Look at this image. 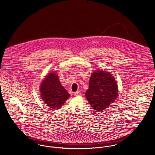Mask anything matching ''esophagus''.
I'll return each mask as SVG.
<instances>
[{"mask_svg":"<svg viewBox=\"0 0 155 155\" xmlns=\"http://www.w3.org/2000/svg\"><path fill=\"white\" fill-rule=\"evenodd\" d=\"M74 94L75 96H81V92H80V91H77V92H75Z\"/></svg>","mask_w":155,"mask_h":155,"instance_id":"obj_1","label":"esophagus"}]
</instances>
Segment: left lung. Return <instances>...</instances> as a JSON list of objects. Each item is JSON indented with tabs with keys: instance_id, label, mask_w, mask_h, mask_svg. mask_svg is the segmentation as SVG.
I'll return each mask as SVG.
<instances>
[{
	"instance_id": "8db88e82",
	"label": "left lung",
	"mask_w": 155,
	"mask_h": 155,
	"mask_svg": "<svg viewBox=\"0 0 155 155\" xmlns=\"http://www.w3.org/2000/svg\"><path fill=\"white\" fill-rule=\"evenodd\" d=\"M118 96V85L110 72L101 70L94 71L89 79L85 97L96 112L104 110L115 102Z\"/></svg>"
}]
</instances>
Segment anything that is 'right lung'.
<instances>
[{
    "label": "right lung",
    "mask_w": 155,
    "mask_h": 155,
    "mask_svg": "<svg viewBox=\"0 0 155 155\" xmlns=\"http://www.w3.org/2000/svg\"><path fill=\"white\" fill-rule=\"evenodd\" d=\"M58 74L57 73L51 71L46 75L40 86L41 99L46 105L54 110L61 108L70 97L61 84Z\"/></svg>",
    "instance_id": "obj_1"
}]
</instances>
